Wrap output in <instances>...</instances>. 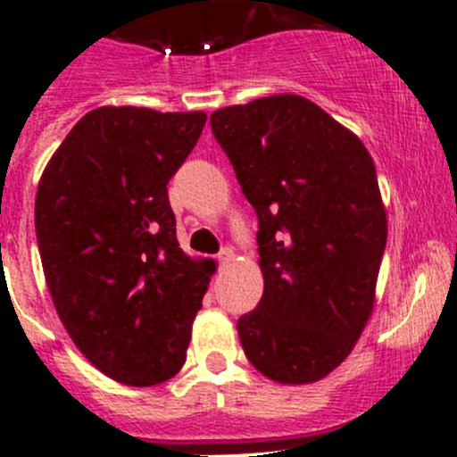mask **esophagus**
Instances as JSON below:
<instances>
[{"label":"esophagus","mask_w":457,"mask_h":457,"mask_svg":"<svg viewBox=\"0 0 457 457\" xmlns=\"http://www.w3.org/2000/svg\"><path fill=\"white\" fill-rule=\"evenodd\" d=\"M216 258H219V265L225 267V265H229V262L234 261V252L229 250V247H225V250H220V254Z\"/></svg>","instance_id":"1"}]
</instances>
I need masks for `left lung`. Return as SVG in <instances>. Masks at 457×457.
<instances>
[{"label":"left lung","mask_w":457,"mask_h":457,"mask_svg":"<svg viewBox=\"0 0 457 457\" xmlns=\"http://www.w3.org/2000/svg\"><path fill=\"white\" fill-rule=\"evenodd\" d=\"M258 216L262 298L238 318L247 361L307 385L352 353L376 303L386 212L365 143L314 101L274 95L210 117Z\"/></svg>","instance_id":"obj_1"}]
</instances>
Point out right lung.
<instances>
[{
  "label": "right lung",
  "mask_w": 457,
  "mask_h": 457,
  "mask_svg": "<svg viewBox=\"0 0 457 457\" xmlns=\"http://www.w3.org/2000/svg\"><path fill=\"white\" fill-rule=\"evenodd\" d=\"M205 119L104 105L39 179L35 229L54 310L77 349L121 385H159L186 362L212 271L179 247L168 181Z\"/></svg>",
  "instance_id": "add662e5"
}]
</instances>
